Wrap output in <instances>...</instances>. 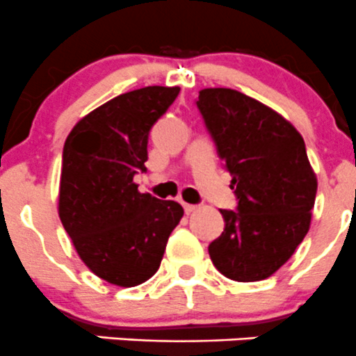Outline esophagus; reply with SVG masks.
Segmentation results:
<instances>
[{"label": "esophagus", "mask_w": 356, "mask_h": 356, "mask_svg": "<svg viewBox=\"0 0 356 356\" xmlns=\"http://www.w3.org/2000/svg\"><path fill=\"white\" fill-rule=\"evenodd\" d=\"M182 207H184L186 213H193V211H196L200 208L198 204H189V203H182Z\"/></svg>", "instance_id": "1"}]
</instances>
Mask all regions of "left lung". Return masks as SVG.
Listing matches in <instances>:
<instances>
[{"label":"left lung","mask_w":356,"mask_h":356,"mask_svg":"<svg viewBox=\"0 0 356 356\" xmlns=\"http://www.w3.org/2000/svg\"><path fill=\"white\" fill-rule=\"evenodd\" d=\"M196 105L239 200L236 211L220 210L225 229L208 253L225 277L264 281L310 229L317 175L305 141L281 113L234 89H201Z\"/></svg>","instance_id":"8db88e82"}]
</instances>
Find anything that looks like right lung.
<instances>
[{"label": "right lung", "mask_w": 356, "mask_h": 356, "mask_svg": "<svg viewBox=\"0 0 356 356\" xmlns=\"http://www.w3.org/2000/svg\"><path fill=\"white\" fill-rule=\"evenodd\" d=\"M181 88L148 86L124 92L82 117L63 146L58 215L79 258L120 288L155 275L168 236L184 210L177 201L139 193L148 134Z\"/></svg>", "instance_id": "obj_1"}]
</instances>
